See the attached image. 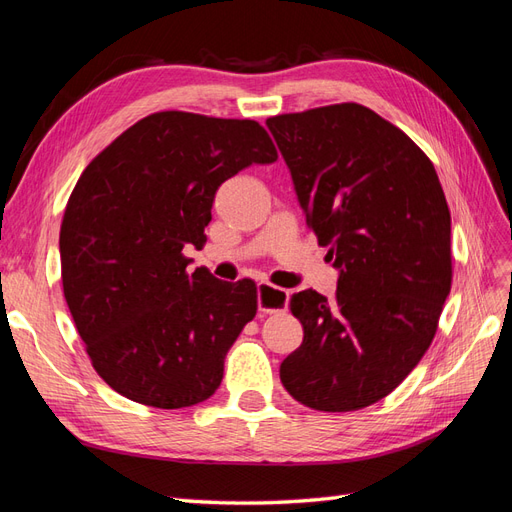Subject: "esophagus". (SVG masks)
Masks as SVG:
<instances>
[{
    "instance_id": "1",
    "label": "esophagus",
    "mask_w": 512,
    "mask_h": 512,
    "mask_svg": "<svg viewBox=\"0 0 512 512\" xmlns=\"http://www.w3.org/2000/svg\"><path fill=\"white\" fill-rule=\"evenodd\" d=\"M289 294L285 289L274 287L270 283L257 285V306L261 313H281L287 309Z\"/></svg>"
}]
</instances>
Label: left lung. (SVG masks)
<instances>
[{"mask_svg": "<svg viewBox=\"0 0 512 512\" xmlns=\"http://www.w3.org/2000/svg\"><path fill=\"white\" fill-rule=\"evenodd\" d=\"M300 208L339 270L337 296L289 300L302 345L285 390L319 412L384 399L429 349L450 294V212L435 167L356 102L268 118Z\"/></svg>", "mask_w": 512, "mask_h": 512, "instance_id": "8db88e82", "label": "left lung"}]
</instances>
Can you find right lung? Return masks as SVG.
I'll return each mask as SVG.
<instances>
[{
  "mask_svg": "<svg viewBox=\"0 0 512 512\" xmlns=\"http://www.w3.org/2000/svg\"><path fill=\"white\" fill-rule=\"evenodd\" d=\"M276 158L253 120L160 111L81 173L60 231L64 298L96 373L122 397L180 410L221 386L257 287L188 272L182 251L206 242L218 186Z\"/></svg>",
  "mask_w": 512,
  "mask_h": 512,
  "instance_id": "right-lung-1",
  "label": "right lung"
}]
</instances>
